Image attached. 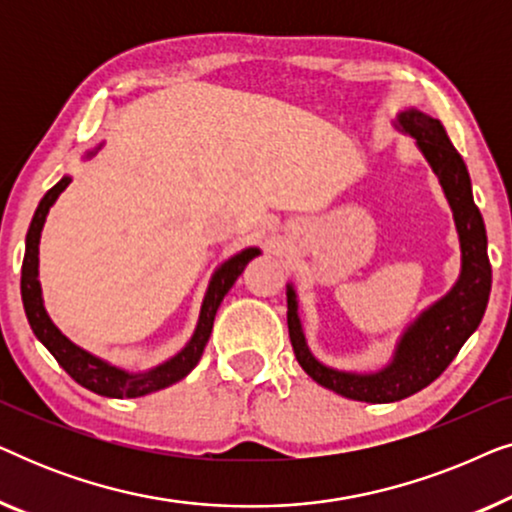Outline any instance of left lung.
<instances>
[{
    "instance_id": "8db88e82",
    "label": "left lung",
    "mask_w": 512,
    "mask_h": 512,
    "mask_svg": "<svg viewBox=\"0 0 512 512\" xmlns=\"http://www.w3.org/2000/svg\"><path fill=\"white\" fill-rule=\"evenodd\" d=\"M396 128L415 137L419 151L429 160L452 207L461 247V272L457 282L405 328L401 340L396 342L391 361L377 373H347V370L328 368L314 359L298 317L296 291H293V284L286 286V305H289L286 321H289L293 354L300 366L321 387L352 401L366 403H394L429 387L480 326L482 314L487 310L489 291H492L485 221L473 202L466 163L452 146L443 123L422 111L408 109L398 114Z\"/></svg>"
}]
</instances>
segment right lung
I'll return each mask as SVG.
<instances>
[{
	"instance_id": "1",
	"label": "right lung",
	"mask_w": 512,
	"mask_h": 512,
	"mask_svg": "<svg viewBox=\"0 0 512 512\" xmlns=\"http://www.w3.org/2000/svg\"><path fill=\"white\" fill-rule=\"evenodd\" d=\"M100 149V146H97ZM95 149V151H97ZM95 151H88L90 158ZM72 184V177H62L58 184H55L51 191H48L44 198H41L37 212L32 216L30 230H27L25 237V258H23V275H20V296H23V307L27 314V321H30L32 331L41 340L48 352L55 356V361L60 363L62 368L67 370V375L72 377L90 391L100 396L109 398H137L153 394V391L170 387V384L184 380V377L191 373V370L198 366L202 352H205V345L212 335L214 317L216 310H219L221 300L230 291V286L237 282V277L242 275L244 268L251 258L261 254L258 247H247L242 249L240 254L230 256L226 263H221L219 268L214 270L212 279H209L205 300H202L198 326L191 335V340L186 342V347L181 349L167 359L160 366L146 370V373H128V370L111 366L100 356H93L86 349L74 345L67 335L60 333V328L53 324L51 317H48L44 298H41V284H39V240H41V228H44L48 209L53 207V202L60 198V193Z\"/></svg>"
}]
</instances>
